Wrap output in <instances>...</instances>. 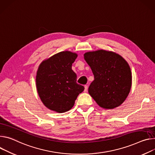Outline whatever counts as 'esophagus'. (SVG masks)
<instances>
[{
    "instance_id": "1",
    "label": "esophagus",
    "mask_w": 155,
    "mask_h": 155,
    "mask_svg": "<svg viewBox=\"0 0 155 155\" xmlns=\"http://www.w3.org/2000/svg\"><path fill=\"white\" fill-rule=\"evenodd\" d=\"M87 89H88V86L87 85H85L84 86V92H87Z\"/></svg>"
}]
</instances>
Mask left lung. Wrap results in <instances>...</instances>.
Listing matches in <instances>:
<instances>
[{"label": "left lung", "instance_id": "8db88e82", "mask_svg": "<svg viewBox=\"0 0 155 155\" xmlns=\"http://www.w3.org/2000/svg\"><path fill=\"white\" fill-rule=\"evenodd\" d=\"M84 58L94 76L89 95L104 109L121 105L132 87V73L126 60L114 51L102 49L87 51Z\"/></svg>", "mask_w": 155, "mask_h": 155}]
</instances>
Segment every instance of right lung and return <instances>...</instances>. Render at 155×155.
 I'll use <instances>...</instances> for the list:
<instances>
[{"mask_svg":"<svg viewBox=\"0 0 155 155\" xmlns=\"http://www.w3.org/2000/svg\"><path fill=\"white\" fill-rule=\"evenodd\" d=\"M78 54L62 51L43 60L37 71L36 82L38 95L49 110L64 113L71 110L78 96L84 90L76 83L72 64Z\"/></svg>","mask_w":155,"mask_h":155,"instance_id":"obj_1","label":"right lung"}]
</instances>
